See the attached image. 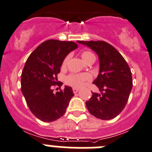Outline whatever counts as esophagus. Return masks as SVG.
Masks as SVG:
<instances>
[{"mask_svg":"<svg viewBox=\"0 0 152 152\" xmlns=\"http://www.w3.org/2000/svg\"><path fill=\"white\" fill-rule=\"evenodd\" d=\"M79 90H80V89H78V88H72V91H73V92L74 93H76V92H79Z\"/></svg>","mask_w":152,"mask_h":152,"instance_id":"obj_1","label":"esophagus"}]
</instances>
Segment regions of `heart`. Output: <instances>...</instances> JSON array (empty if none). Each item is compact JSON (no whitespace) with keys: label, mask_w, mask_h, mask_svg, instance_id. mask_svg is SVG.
<instances>
[{"label":"heart","mask_w":152,"mask_h":152,"mask_svg":"<svg viewBox=\"0 0 152 152\" xmlns=\"http://www.w3.org/2000/svg\"><path fill=\"white\" fill-rule=\"evenodd\" d=\"M91 56H95L94 54L89 51H83L81 53V57L83 60L84 62L86 61ZM67 61H68V56L63 60V67L66 66ZM92 79V76L89 73H80V74H75V73H71L66 76L65 78V83L69 86H71L75 88H80V87L83 86L86 82L89 81Z\"/></svg>","instance_id":"b5f03b06"}]
</instances>
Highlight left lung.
Returning <instances> with one entry per match:
<instances>
[{
	"label": "left lung",
	"instance_id": "1",
	"mask_svg": "<svg viewBox=\"0 0 152 152\" xmlns=\"http://www.w3.org/2000/svg\"><path fill=\"white\" fill-rule=\"evenodd\" d=\"M77 42L94 50L99 60V73L93 83L100 93L92 92L86 105L96 118L112 119L120 114L127 103L132 88L131 69L123 56L109 43L100 40Z\"/></svg>",
	"mask_w": 152,
	"mask_h": 152
}]
</instances>
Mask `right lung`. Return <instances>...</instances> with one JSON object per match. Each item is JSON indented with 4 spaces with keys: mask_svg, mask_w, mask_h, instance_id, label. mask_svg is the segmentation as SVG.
Listing matches in <instances>:
<instances>
[{
    "mask_svg": "<svg viewBox=\"0 0 152 152\" xmlns=\"http://www.w3.org/2000/svg\"><path fill=\"white\" fill-rule=\"evenodd\" d=\"M78 47L72 41L49 39L37 47L29 56L21 74V92L31 113L43 122L60 118L66 113L74 96L71 87L66 86L56 93L53 86L57 83V74L66 56Z\"/></svg>",
    "mask_w": 152,
    "mask_h": 152,
    "instance_id": "right-lung-1",
    "label": "right lung"
}]
</instances>
